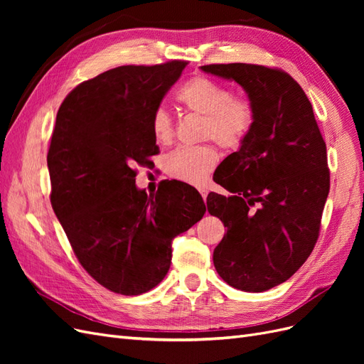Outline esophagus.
<instances>
[{
  "mask_svg": "<svg viewBox=\"0 0 364 364\" xmlns=\"http://www.w3.org/2000/svg\"><path fill=\"white\" fill-rule=\"evenodd\" d=\"M200 194H202V197H203V200H206V197H208V191H206L205 188H200Z\"/></svg>",
  "mask_w": 364,
  "mask_h": 364,
  "instance_id": "obj_1",
  "label": "esophagus"
}]
</instances>
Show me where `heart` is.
Segmentation results:
<instances>
[{
	"label": "heart",
	"mask_w": 364,
	"mask_h": 364,
	"mask_svg": "<svg viewBox=\"0 0 364 364\" xmlns=\"http://www.w3.org/2000/svg\"><path fill=\"white\" fill-rule=\"evenodd\" d=\"M178 100L186 111L203 115V138H213L220 147L237 149L255 124V109L245 98H232L228 87L206 77H194L178 92ZM153 136L159 142L173 138V118L165 107L155 109L151 115ZM218 162L213 146L179 147L165 159V168L174 179L202 185Z\"/></svg>",
	"instance_id": "heart-1"
}]
</instances>
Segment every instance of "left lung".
Instances as JSON below:
<instances>
[{
  "mask_svg": "<svg viewBox=\"0 0 364 364\" xmlns=\"http://www.w3.org/2000/svg\"><path fill=\"white\" fill-rule=\"evenodd\" d=\"M237 82L255 109V124L218 165L208 194L211 215L228 228L214 249L217 273L230 287L259 293L287 281L310 257L329 193L326 144L313 106L287 73L262 65H205Z\"/></svg>",
  "mask_w": 364,
  "mask_h": 364,
  "instance_id": "1",
  "label": "left lung"
}]
</instances>
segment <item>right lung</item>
Here are the masks:
<instances>
[{
  "label": "right lung",
  "mask_w": 364,
  "mask_h": 364,
  "mask_svg": "<svg viewBox=\"0 0 364 364\" xmlns=\"http://www.w3.org/2000/svg\"><path fill=\"white\" fill-rule=\"evenodd\" d=\"M185 67L171 60L105 71L75 86L58 111L47 156L51 205L83 269L118 294L156 287L173 240L206 211L183 182L167 181L147 196L132 168L158 155L151 115Z\"/></svg>",
  "instance_id": "1"
}]
</instances>
